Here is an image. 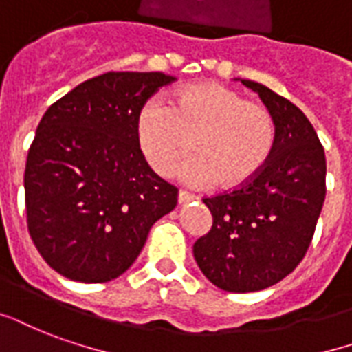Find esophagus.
Segmentation results:
<instances>
[{
	"label": "esophagus",
	"mask_w": 352,
	"mask_h": 352,
	"mask_svg": "<svg viewBox=\"0 0 352 352\" xmlns=\"http://www.w3.org/2000/svg\"><path fill=\"white\" fill-rule=\"evenodd\" d=\"M195 195H191V192L187 191H179L178 192V202L179 204H186V202H191V200H195Z\"/></svg>",
	"instance_id": "obj_1"
}]
</instances>
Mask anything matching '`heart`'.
Returning a JSON list of instances; mask_svg holds the SVG:
<instances>
[{"mask_svg":"<svg viewBox=\"0 0 352 352\" xmlns=\"http://www.w3.org/2000/svg\"><path fill=\"white\" fill-rule=\"evenodd\" d=\"M137 141L148 165L168 176L182 166L191 186L217 182L224 189L247 186L271 160L274 124L261 104L243 100L239 92L213 81L182 87L170 104L150 100L137 115Z\"/></svg>","mask_w":352,"mask_h":352,"instance_id":"1","label":"heart"}]
</instances>
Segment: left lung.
<instances>
[{
  "label": "left lung",
  "mask_w": 352,
  "mask_h": 352,
  "mask_svg": "<svg viewBox=\"0 0 352 352\" xmlns=\"http://www.w3.org/2000/svg\"><path fill=\"white\" fill-rule=\"evenodd\" d=\"M241 83L273 116L274 150L247 186L204 198L213 226L192 245L206 278L230 293L260 292L292 273L310 247L327 192L324 150L305 113L261 83Z\"/></svg>",
  "instance_id": "obj_1"
}]
</instances>
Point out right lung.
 Segmentation results:
<instances>
[{
	"mask_svg": "<svg viewBox=\"0 0 352 352\" xmlns=\"http://www.w3.org/2000/svg\"><path fill=\"white\" fill-rule=\"evenodd\" d=\"M163 72H107L47 107L29 148L23 187L28 228L46 263L70 280L100 284L126 273L178 189L148 166L137 115Z\"/></svg>",
	"mask_w": 352,
	"mask_h": 352,
	"instance_id": "1",
	"label": "right lung"
}]
</instances>
